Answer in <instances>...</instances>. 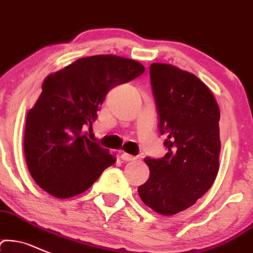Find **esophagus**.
I'll return each mask as SVG.
<instances>
[{
	"instance_id": "obj_1",
	"label": "esophagus",
	"mask_w": 253,
	"mask_h": 253,
	"mask_svg": "<svg viewBox=\"0 0 253 253\" xmlns=\"http://www.w3.org/2000/svg\"><path fill=\"white\" fill-rule=\"evenodd\" d=\"M122 159L126 160V162H131V160L136 159V157L131 156V154L129 153H122Z\"/></svg>"
}]
</instances>
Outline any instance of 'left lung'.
Segmentation results:
<instances>
[{"instance_id":"1","label":"left lung","mask_w":253,"mask_h":253,"mask_svg":"<svg viewBox=\"0 0 253 253\" xmlns=\"http://www.w3.org/2000/svg\"><path fill=\"white\" fill-rule=\"evenodd\" d=\"M149 73L168 153L145 159L151 173L137 192L148 208L171 216L194 205L216 180L219 107L210 88L191 72L153 62Z\"/></svg>"}]
</instances>
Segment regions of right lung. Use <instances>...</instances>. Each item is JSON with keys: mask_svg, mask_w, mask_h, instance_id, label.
Here are the masks:
<instances>
[{"mask_svg": "<svg viewBox=\"0 0 253 253\" xmlns=\"http://www.w3.org/2000/svg\"><path fill=\"white\" fill-rule=\"evenodd\" d=\"M145 72L123 56L81 58L50 73L26 116L24 153L30 175L48 194L67 199L85 192L116 157L83 135L96 121L106 94Z\"/></svg>", "mask_w": 253, "mask_h": 253, "instance_id": "1", "label": "right lung"}]
</instances>
